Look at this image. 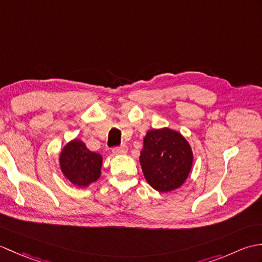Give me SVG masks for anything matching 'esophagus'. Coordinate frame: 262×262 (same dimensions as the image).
Segmentation results:
<instances>
[{
	"mask_svg": "<svg viewBox=\"0 0 262 262\" xmlns=\"http://www.w3.org/2000/svg\"><path fill=\"white\" fill-rule=\"evenodd\" d=\"M128 148L126 145H120V146H116L113 148V153L114 154H125L127 153Z\"/></svg>",
	"mask_w": 262,
	"mask_h": 262,
	"instance_id": "esophagus-1",
	"label": "esophagus"
}]
</instances>
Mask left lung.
<instances>
[{
	"instance_id": "obj_1",
	"label": "left lung",
	"mask_w": 262,
	"mask_h": 262,
	"mask_svg": "<svg viewBox=\"0 0 262 262\" xmlns=\"http://www.w3.org/2000/svg\"><path fill=\"white\" fill-rule=\"evenodd\" d=\"M140 162L149 186L168 192L187 179L192 165L191 147L178 132L169 128L152 129L144 138Z\"/></svg>"
}]
</instances>
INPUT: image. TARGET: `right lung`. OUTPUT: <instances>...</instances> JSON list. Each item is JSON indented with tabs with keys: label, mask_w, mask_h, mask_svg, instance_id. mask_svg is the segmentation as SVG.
Here are the masks:
<instances>
[{
	"label": "right lung",
	"mask_w": 262,
	"mask_h": 262,
	"mask_svg": "<svg viewBox=\"0 0 262 262\" xmlns=\"http://www.w3.org/2000/svg\"><path fill=\"white\" fill-rule=\"evenodd\" d=\"M59 162L64 176L77 187L89 186L101 173L102 157L91 152L80 140L70 142L63 148Z\"/></svg>",
	"instance_id": "right-lung-1"
}]
</instances>
